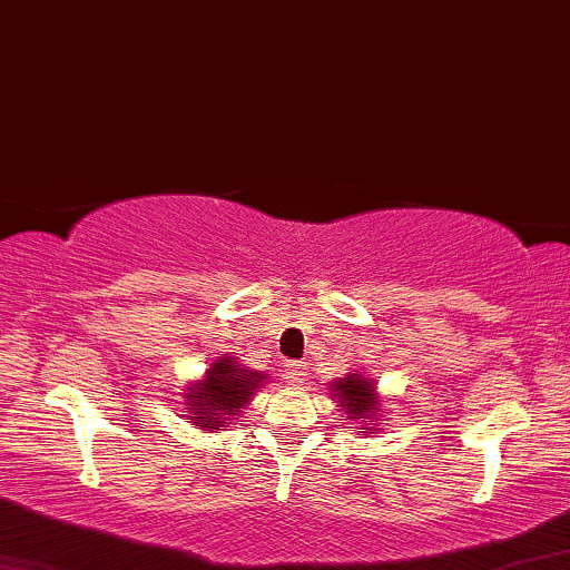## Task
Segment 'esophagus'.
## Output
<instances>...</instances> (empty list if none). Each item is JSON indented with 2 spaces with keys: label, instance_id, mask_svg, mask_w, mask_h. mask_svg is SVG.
Masks as SVG:
<instances>
[{
  "label": "esophagus",
  "instance_id": "1",
  "mask_svg": "<svg viewBox=\"0 0 570 570\" xmlns=\"http://www.w3.org/2000/svg\"><path fill=\"white\" fill-rule=\"evenodd\" d=\"M305 377H307V370H305L303 362H285L283 364V380L287 384L297 386V384L305 382Z\"/></svg>",
  "mask_w": 570,
  "mask_h": 570
}]
</instances>
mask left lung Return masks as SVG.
I'll use <instances>...</instances> for the list:
<instances>
[{
	"instance_id": "1",
	"label": "left lung",
	"mask_w": 570,
	"mask_h": 570,
	"mask_svg": "<svg viewBox=\"0 0 570 570\" xmlns=\"http://www.w3.org/2000/svg\"><path fill=\"white\" fill-rule=\"evenodd\" d=\"M335 392L340 396L342 406H345V414L354 424H364L370 422V419H380L377 402H374V386L370 380L357 377V374H347V377H342L335 384ZM374 432H377V429H370V434Z\"/></svg>"
}]
</instances>
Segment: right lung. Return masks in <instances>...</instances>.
I'll return each instance as SVG.
<instances>
[{
    "label": "right lung",
    "mask_w": 570,
    "mask_h": 570,
    "mask_svg": "<svg viewBox=\"0 0 570 570\" xmlns=\"http://www.w3.org/2000/svg\"><path fill=\"white\" fill-rule=\"evenodd\" d=\"M263 380H267V374L245 370L233 357L216 360L206 372V380L186 394L193 424L206 432L230 424Z\"/></svg>",
    "instance_id": "1"
}]
</instances>
